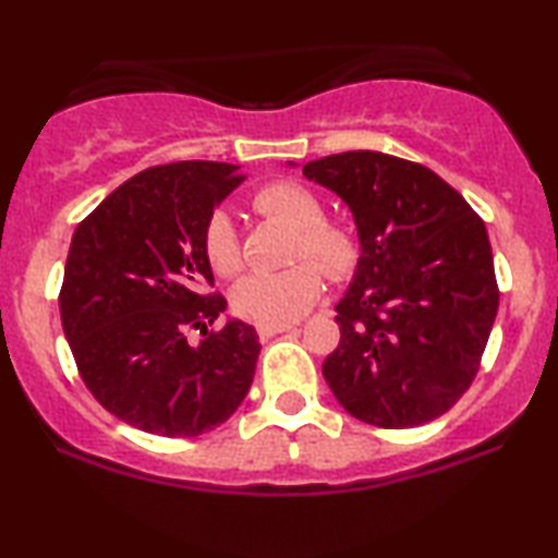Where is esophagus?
Instances as JSON below:
<instances>
[{"label":"esophagus","mask_w":558,"mask_h":558,"mask_svg":"<svg viewBox=\"0 0 558 558\" xmlns=\"http://www.w3.org/2000/svg\"><path fill=\"white\" fill-rule=\"evenodd\" d=\"M289 330H294L292 323H287V325H262V327H258V335H262V340H269V338H274V335H281V332H289Z\"/></svg>","instance_id":"esophagus-1"}]
</instances>
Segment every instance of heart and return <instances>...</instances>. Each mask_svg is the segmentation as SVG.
I'll return each mask as SVG.
<instances>
[{
  "mask_svg": "<svg viewBox=\"0 0 558 558\" xmlns=\"http://www.w3.org/2000/svg\"><path fill=\"white\" fill-rule=\"evenodd\" d=\"M254 210L296 228L292 258H312L327 277L342 279L355 266L357 243L345 226L325 220V205L317 193L294 180H277L256 190ZM203 251L210 269L233 277L243 266L239 233L226 210H213L203 226ZM317 263V264H318ZM316 264V265H317ZM311 262L281 271L248 274L233 287V310L256 325H287L310 312L323 294V272Z\"/></svg>",
  "mask_w": 558,
  "mask_h": 558,
  "instance_id": "b5f03b06",
  "label": "heart"
}]
</instances>
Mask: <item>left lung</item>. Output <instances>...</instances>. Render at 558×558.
I'll return each instance as SVG.
<instances>
[{"instance_id": "1", "label": "left lung", "mask_w": 558, "mask_h": 558, "mask_svg": "<svg viewBox=\"0 0 558 558\" xmlns=\"http://www.w3.org/2000/svg\"><path fill=\"white\" fill-rule=\"evenodd\" d=\"M302 174L348 205L361 241L335 304L340 342L323 363L327 386L365 424L432 422L470 388L498 315L483 218L429 167L384 151L330 155Z\"/></svg>"}]
</instances>
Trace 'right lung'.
I'll use <instances>...</instances> for the list:
<instances>
[{"mask_svg": "<svg viewBox=\"0 0 558 558\" xmlns=\"http://www.w3.org/2000/svg\"><path fill=\"white\" fill-rule=\"evenodd\" d=\"M246 174L226 162L149 167L75 228L60 319L83 384L106 411L159 437H197L241 407L258 335L205 294L203 226ZM206 338L189 342V330Z\"/></svg>", "mask_w": 558, "mask_h": 558, "instance_id": "obj_1", "label": "right lung"}]
</instances>
